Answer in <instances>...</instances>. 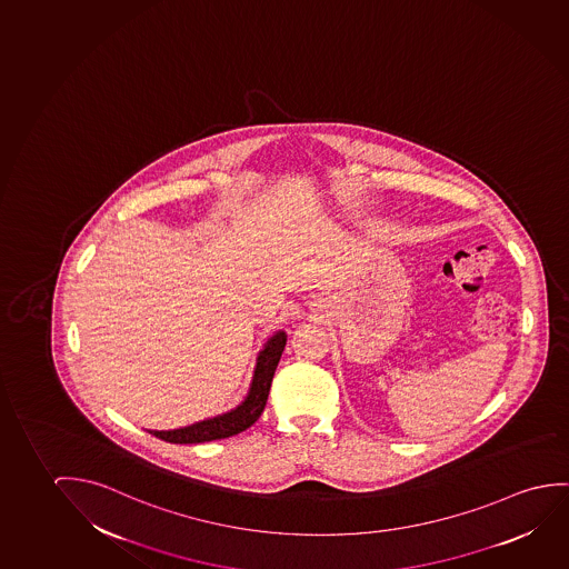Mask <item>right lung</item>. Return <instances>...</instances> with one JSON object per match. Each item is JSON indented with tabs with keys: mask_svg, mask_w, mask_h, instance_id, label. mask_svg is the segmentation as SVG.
I'll return each mask as SVG.
<instances>
[{
	"mask_svg": "<svg viewBox=\"0 0 569 569\" xmlns=\"http://www.w3.org/2000/svg\"><path fill=\"white\" fill-rule=\"evenodd\" d=\"M286 342H288V335L283 330L273 332L272 337L266 340V345L256 358L254 373H252L247 397L234 409L221 412L217 417L198 420V422L180 427V429L149 430L150 435L162 438L166 442H172V445H199V442L234 437L242 430H247L248 427H252L258 417L262 415L266 401H268L273 371L278 368Z\"/></svg>",
	"mask_w": 569,
	"mask_h": 569,
	"instance_id": "add662e5",
	"label": "right lung"
}]
</instances>
